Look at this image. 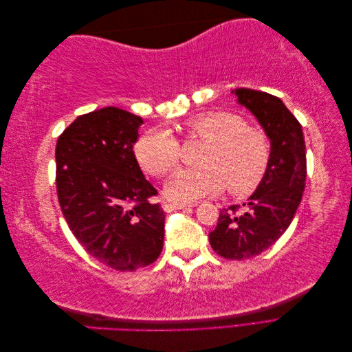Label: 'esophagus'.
Returning <instances> with one entry per match:
<instances>
[{
	"label": "esophagus",
	"instance_id": "obj_1",
	"mask_svg": "<svg viewBox=\"0 0 352 352\" xmlns=\"http://www.w3.org/2000/svg\"><path fill=\"white\" fill-rule=\"evenodd\" d=\"M197 202H170L166 201L163 204V208L166 211H173V210H179V208H186V207H195Z\"/></svg>",
	"mask_w": 352,
	"mask_h": 352
}]
</instances>
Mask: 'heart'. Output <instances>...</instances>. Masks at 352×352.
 I'll use <instances>...</instances> for the list:
<instances>
[{"mask_svg": "<svg viewBox=\"0 0 352 352\" xmlns=\"http://www.w3.org/2000/svg\"><path fill=\"white\" fill-rule=\"evenodd\" d=\"M190 140L206 141L198 167L179 170L168 180L166 194L179 202L219 194L229 185L232 194H247L257 186L270 163L269 138L229 111H206L184 124ZM146 173L166 176L182 160V144L164 129L146 132L135 148Z\"/></svg>", "mask_w": 352, "mask_h": 352, "instance_id": "1", "label": "heart"}]
</instances>
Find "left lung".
Segmentation results:
<instances>
[{
	"label": "left lung",
	"mask_w": 352,
	"mask_h": 352,
	"mask_svg": "<svg viewBox=\"0 0 352 352\" xmlns=\"http://www.w3.org/2000/svg\"><path fill=\"white\" fill-rule=\"evenodd\" d=\"M238 102L260 122L270 140V163L243 211L220 210L211 248L223 258L247 260L270 248L289 228L300 206L307 177L302 127L280 98L267 92L238 88Z\"/></svg>",
	"instance_id": "obj_1"
}]
</instances>
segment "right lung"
<instances>
[{
    "instance_id": "add662e5",
    "label": "right lung",
    "mask_w": 352,
    "mask_h": 352,
    "mask_svg": "<svg viewBox=\"0 0 352 352\" xmlns=\"http://www.w3.org/2000/svg\"><path fill=\"white\" fill-rule=\"evenodd\" d=\"M142 123L117 107L95 110L66 127L56 146L63 216L88 254L119 272L145 267L163 250L166 214L133 153Z\"/></svg>"
}]
</instances>
